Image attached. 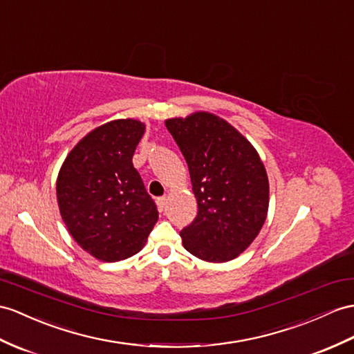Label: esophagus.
Instances as JSON below:
<instances>
[{
    "label": "esophagus",
    "mask_w": 354,
    "mask_h": 354,
    "mask_svg": "<svg viewBox=\"0 0 354 354\" xmlns=\"http://www.w3.org/2000/svg\"><path fill=\"white\" fill-rule=\"evenodd\" d=\"M156 203L159 205V209L163 210V209H165V205H167V196H159Z\"/></svg>",
    "instance_id": "1"
}]
</instances>
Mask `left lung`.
I'll return each instance as SVG.
<instances>
[{
  "label": "left lung",
  "instance_id": "8db88e82",
  "mask_svg": "<svg viewBox=\"0 0 354 354\" xmlns=\"http://www.w3.org/2000/svg\"><path fill=\"white\" fill-rule=\"evenodd\" d=\"M165 126L186 159L198 214L180 231L186 251L209 263L239 257L260 232L269 178L246 138L210 112L169 118Z\"/></svg>",
  "mask_w": 354,
  "mask_h": 354
}]
</instances>
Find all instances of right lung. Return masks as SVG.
I'll return each mask as SVG.
<instances>
[{
  "label": "right lung",
  "mask_w": 354,
  "mask_h": 354,
  "mask_svg": "<svg viewBox=\"0 0 354 354\" xmlns=\"http://www.w3.org/2000/svg\"><path fill=\"white\" fill-rule=\"evenodd\" d=\"M144 131L132 118L102 124L75 145L58 172L62 218L76 243L97 260L138 254L159 219L132 163Z\"/></svg>",
  "instance_id": "add662e5"
}]
</instances>
